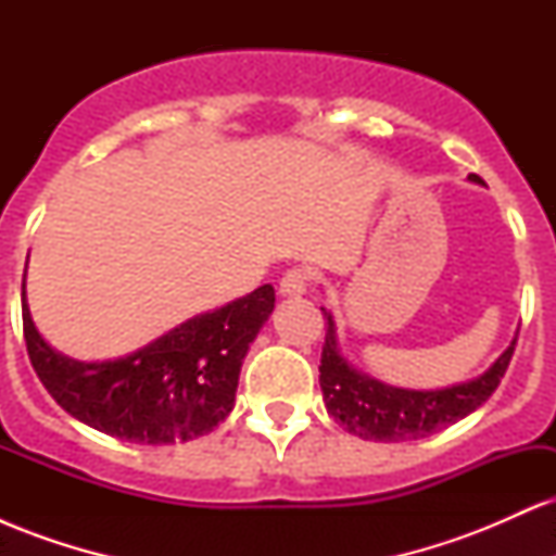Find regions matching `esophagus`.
<instances>
[{"label":"esophagus","mask_w":556,"mask_h":556,"mask_svg":"<svg viewBox=\"0 0 556 556\" xmlns=\"http://www.w3.org/2000/svg\"><path fill=\"white\" fill-rule=\"evenodd\" d=\"M308 271L305 269H290L282 274V279H279V295L282 298H298L303 295L305 287H308Z\"/></svg>","instance_id":"esophagus-1"}]
</instances>
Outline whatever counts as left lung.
<instances>
[{
    "instance_id": "left-lung-1",
    "label": "left lung",
    "mask_w": 556,
    "mask_h": 556,
    "mask_svg": "<svg viewBox=\"0 0 556 556\" xmlns=\"http://www.w3.org/2000/svg\"><path fill=\"white\" fill-rule=\"evenodd\" d=\"M468 180L483 185L478 175H470ZM321 311L324 321H327V337H324L321 366H318L321 376H318V381H321L327 413L337 424L344 426V431L368 439V442H410V439H424L470 416L500 387L502 376L507 371L509 361H513L515 342H518V337H515L513 344L500 355V361L486 374L478 376V379L446 389L418 392V389L381 384V381L371 379L368 374L355 371L342 358L340 348H337L331 314L327 308Z\"/></svg>"
}]
</instances>
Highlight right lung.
Instances as JSON below:
<instances>
[{"label":"right lung","instance_id":"1","mask_svg":"<svg viewBox=\"0 0 556 556\" xmlns=\"http://www.w3.org/2000/svg\"><path fill=\"white\" fill-rule=\"evenodd\" d=\"M274 311V287L208 311L117 361L80 363L38 334L23 282V337L34 371L73 418L136 444L190 442L235 405L240 366Z\"/></svg>","mask_w":556,"mask_h":556}]
</instances>
